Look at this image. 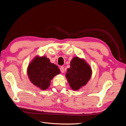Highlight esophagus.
I'll return each instance as SVG.
<instances>
[{"label": "esophagus", "instance_id": "34e87169", "mask_svg": "<svg viewBox=\"0 0 126 126\" xmlns=\"http://www.w3.org/2000/svg\"><path fill=\"white\" fill-rule=\"evenodd\" d=\"M60 70L61 72H62V73H63V72H64V67L61 66L60 68Z\"/></svg>", "mask_w": 126, "mask_h": 126}]
</instances>
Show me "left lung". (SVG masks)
I'll use <instances>...</instances> for the list:
<instances>
[{
	"mask_svg": "<svg viewBox=\"0 0 126 126\" xmlns=\"http://www.w3.org/2000/svg\"><path fill=\"white\" fill-rule=\"evenodd\" d=\"M67 80L71 88L77 90L84 86L91 78L92 71L85 61L78 57H74L70 63V67L67 70Z\"/></svg>",
	"mask_w": 126,
	"mask_h": 126,
	"instance_id": "obj_1",
	"label": "left lung"
}]
</instances>
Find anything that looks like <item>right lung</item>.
I'll return each instance as SVG.
<instances>
[{
	"instance_id": "add662e5",
	"label": "right lung",
	"mask_w": 126,
	"mask_h": 126,
	"mask_svg": "<svg viewBox=\"0 0 126 126\" xmlns=\"http://www.w3.org/2000/svg\"><path fill=\"white\" fill-rule=\"evenodd\" d=\"M60 72L58 66L51 63L50 60L45 56H36L27 69L30 80L34 85L44 90L48 88L52 78Z\"/></svg>"
}]
</instances>
